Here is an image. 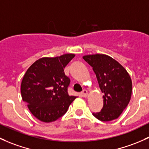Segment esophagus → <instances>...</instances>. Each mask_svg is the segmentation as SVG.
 <instances>
[{"instance_id": "34e87169", "label": "esophagus", "mask_w": 149, "mask_h": 149, "mask_svg": "<svg viewBox=\"0 0 149 149\" xmlns=\"http://www.w3.org/2000/svg\"><path fill=\"white\" fill-rule=\"evenodd\" d=\"M81 95H82V97H84V98H86L88 96V91L86 90H84L82 91V93H81Z\"/></svg>"}]
</instances>
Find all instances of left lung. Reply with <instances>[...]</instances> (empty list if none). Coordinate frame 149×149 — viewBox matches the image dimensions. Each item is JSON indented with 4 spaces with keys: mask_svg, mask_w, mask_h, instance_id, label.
Instances as JSON below:
<instances>
[{
    "mask_svg": "<svg viewBox=\"0 0 149 149\" xmlns=\"http://www.w3.org/2000/svg\"><path fill=\"white\" fill-rule=\"evenodd\" d=\"M83 58L93 68L103 93V109L100 112L93 113V115L101 121L116 119L131 100V76L123 65L107 55H86Z\"/></svg>",
    "mask_w": 149,
    "mask_h": 149,
    "instance_id": "obj_1",
    "label": "left lung"
}]
</instances>
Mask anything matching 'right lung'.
Returning a JSON list of instances; mask_svg holds the SVG:
<instances>
[{"label": "right lung", "mask_w": 149, "mask_h": 149, "mask_svg": "<svg viewBox=\"0 0 149 149\" xmlns=\"http://www.w3.org/2000/svg\"><path fill=\"white\" fill-rule=\"evenodd\" d=\"M74 57L73 54L43 57L34 62L23 76L22 99L40 121L50 123L58 119L76 98L68 94L70 79L63 70Z\"/></svg>", "instance_id": "obj_1"}]
</instances>
